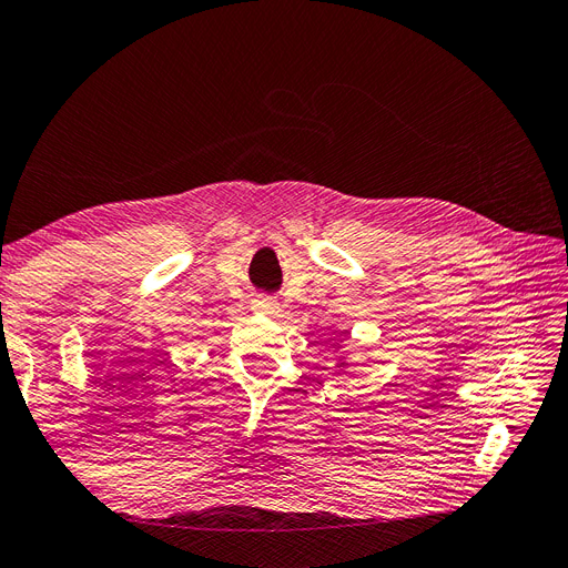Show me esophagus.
<instances>
[{
	"instance_id": "obj_1",
	"label": "esophagus",
	"mask_w": 568,
	"mask_h": 568,
	"mask_svg": "<svg viewBox=\"0 0 568 568\" xmlns=\"http://www.w3.org/2000/svg\"><path fill=\"white\" fill-rule=\"evenodd\" d=\"M253 307H255V311H261V313H274V311H277V301L263 296V298L253 301Z\"/></svg>"
}]
</instances>
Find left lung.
I'll use <instances>...</instances> for the list:
<instances>
[{
    "label": "left lung",
    "mask_w": 568,
    "mask_h": 568,
    "mask_svg": "<svg viewBox=\"0 0 568 568\" xmlns=\"http://www.w3.org/2000/svg\"><path fill=\"white\" fill-rule=\"evenodd\" d=\"M332 346H334V351H336V369L341 372V369H348V353H341V343H332Z\"/></svg>",
    "instance_id": "1"
}]
</instances>
